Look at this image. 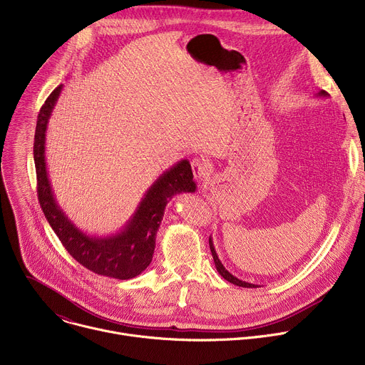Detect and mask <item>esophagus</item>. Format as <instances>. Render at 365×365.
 Wrapping results in <instances>:
<instances>
[{
    "instance_id": "esophagus-1",
    "label": "esophagus",
    "mask_w": 365,
    "mask_h": 365,
    "mask_svg": "<svg viewBox=\"0 0 365 365\" xmlns=\"http://www.w3.org/2000/svg\"><path fill=\"white\" fill-rule=\"evenodd\" d=\"M192 165V172H193V176L195 179L197 180H202L207 173H210V165H207L203 159H193L190 162Z\"/></svg>"
}]
</instances>
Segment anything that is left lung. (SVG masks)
I'll return each mask as SVG.
<instances>
[{"instance_id":"obj_1","label":"left lung","mask_w":365,"mask_h":365,"mask_svg":"<svg viewBox=\"0 0 365 365\" xmlns=\"http://www.w3.org/2000/svg\"><path fill=\"white\" fill-rule=\"evenodd\" d=\"M318 96H328V92L319 91V92H318ZM210 248H211V252H212L214 262H215V267H217L218 273H220L227 282H230V283H232V284H235V286H240V287H258V284H251V283H247V282H242V280L237 279L235 276H232V274L222 266L221 259L218 258V254H217V251H215V247H214V242H212V238H211V237H210Z\"/></svg>"}]
</instances>
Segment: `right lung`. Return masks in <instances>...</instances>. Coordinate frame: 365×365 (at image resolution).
<instances>
[{
    "label": "right lung",
    "mask_w": 365,
    "mask_h": 365,
    "mask_svg": "<svg viewBox=\"0 0 365 365\" xmlns=\"http://www.w3.org/2000/svg\"><path fill=\"white\" fill-rule=\"evenodd\" d=\"M63 85H59L40 108L34 134V165L37 193L41 210L51 230L59 237L66 251L88 270L118 280L141 274L154 254L155 235L160 228L168 202L178 193L195 192L196 183L187 160H180L159 176L145 192L135 212L111 237H92L82 232L61 210L51 189L46 166V130Z\"/></svg>",
    "instance_id": "1"
}]
</instances>
